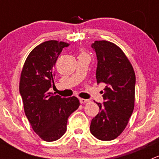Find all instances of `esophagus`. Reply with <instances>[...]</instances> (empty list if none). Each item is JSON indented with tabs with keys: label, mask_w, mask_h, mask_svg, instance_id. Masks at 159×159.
<instances>
[{
	"label": "esophagus",
	"mask_w": 159,
	"mask_h": 159,
	"mask_svg": "<svg viewBox=\"0 0 159 159\" xmlns=\"http://www.w3.org/2000/svg\"><path fill=\"white\" fill-rule=\"evenodd\" d=\"M89 99H84V98H80V103L81 104H84L89 102Z\"/></svg>",
	"instance_id": "1"
}]
</instances>
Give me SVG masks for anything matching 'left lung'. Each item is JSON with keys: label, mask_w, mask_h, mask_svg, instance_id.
Wrapping results in <instances>:
<instances>
[{"label": "left lung", "mask_w": 159, "mask_h": 159, "mask_svg": "<svg viewBox=\"0 0 159 159\" xmlns=\"http://www.w3.org/2000/svg\"><path fill=\"white\" fill-rule=\"evenodd\" d=\"M91 48L96 52L98 84L105 83L103 103L91 120V134L102 141L116 139L127 126L134 106L135 75L121 49L107 41H95Z\"/></svg>", "instance_id": "obj_1"}]
</instances>
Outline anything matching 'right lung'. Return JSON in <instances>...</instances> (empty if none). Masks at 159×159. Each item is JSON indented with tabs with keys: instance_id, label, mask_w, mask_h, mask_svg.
Masks as SVG:
<instances>
[{
	"instance_id": "add662e5",
	"label": "right lung",
	"mask_w": 159,
	"mask_h": 159,
	"mask_svg": "<svg viewBox=\"0 0 159 159\" xmlns=\"http://www.w3.org/2000/svg\"><path fill=\"white\" fill-rule=\"evenodd\" d=\"M68 45L57 41L41 43L28 56L20 75L19 90L25 115L34 131L46 142H54L65 134L68 118L80 105L75 96L61 98L49 92L54 86L56 61Z\"/></svg>"
}]
</instances>
